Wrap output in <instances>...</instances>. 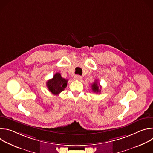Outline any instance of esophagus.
I'll use <instances>...</instances> for the list:
<instances>
[{"instance_id": "esophagus-1", "label": "esophagus", "mask_w": 153, "mask_h": 153, "mask_svg": "<svg viewBox=\"0 0 153 153\" xmlns=\"http://www.w3.org/2000/svg\"><path fill=\"white\" fill-rule=\"evenodd\" d=\"M74 79H75L76 80H77L80 81V80H82V77H81L80 76H79V75H75Z\"/></svg>"}]
</instances>
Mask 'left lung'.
<instances>
[{
    "label": "left lung",
    "instance_id": "left-lung-1",
    "mask_svg": "<svg viewBox=\"0 0 153 153\" xmlns=\"http://www.w3.org/2000/svg\"><path fill=\"white\" fill-rule=\"evenodd\" d=\"M91 88H92V91L94 93H100L101 86H100L99 83H98L97 80H96V81L93 83V85L91 86Z\"/></svg>",
    "mask_w": 153,
    "mask_h": 153
}]
</instances>
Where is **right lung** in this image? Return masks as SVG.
Instances as JSON below:
<instances>
[{"mask_svg": "<svg viewBox=\"0 0 153 153\" xmlns=\"http://www.w3.org/2000/svg\"><path fill=\"white\" fill-rule=\"evenodd\" d=\"M67 82V79L62 77L61 74L59 73H57L51 79L47 81V86L53 94L58 95L66 88Z\"/></svg>", "mask_w": 153, "mask_h": 153, "instance_id": "obj_1", "label": "right lung"}]
</instances>
